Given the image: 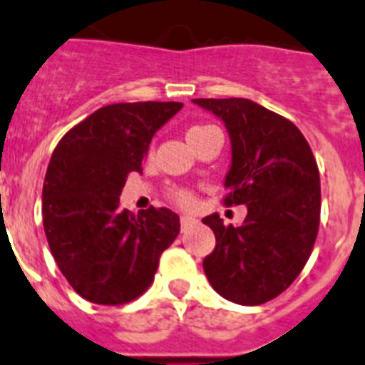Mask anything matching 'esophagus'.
<instances>
[{
    "mask_svg": "<svg viewBox=\"0 0 365 365\" xmlns=\"http://www.w3.org/2000/svg\"><path fill=\"white\" fill-rule=\"evenodd\" d=\"M180 222H182V230H185L187 226H192V224H196V218L191 217V215H182V217H180Z\"/></svg>",
    "mask_w": 365,
    "mask_h": 365,
    "instance_id": "34e87169",
    "label": "esophagus"
}]
</instances>
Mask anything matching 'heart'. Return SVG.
I'll return each instance as SVG.
<instances>
[{
	"mask_svg": "<svg viewBox=\"0 0 365 365\" xmlns=\"http://www.w3.org/2000/svg\"><path fill=\"white\" fill-rule=\"evenodd\" d=\"M209 126H191V128L187 130V141H192V139L196 138L198 134H202L204 130H207ZM174 198H176V202L182 205H191L192 204V196L189 195L187 191H178L176 195H174Z\"/></svg>",
	"mask_w": 365,
	"mask_h": 365,
	"instance_id": "1",
	"label": "heart"
}]
</instances>
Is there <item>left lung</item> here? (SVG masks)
Masks as SVG:
<instances>
[{"mask_svg": "<svg viewBox=\"0 0 365 365\" xmlns=\"http://www.w3.org/2000/svg\"><path fill=\"white\" fill-rule=\"evenodd\" d=\"M224 123L231 163L226 204L246 205L240 226L217 213L202 218L215 233L204 259L211 287L239 305H261L287 290L307 264L319 227V173L297 126L250 99H192Z\"/></svg>", "mask_w": 365, "mask_h": 365, "instance_id": "1", "label": "left lung"}]
</instances>
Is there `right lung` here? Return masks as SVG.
<instances>
[{"label": "right lung", "instance_id": "1", "mask_svg": "<svg viewBox=\"0 0 365 365\" xmlns=\"http://www.w3.org/2000/svg\"><path fill=\"white\" fill-rule=\"evenodd\" d=\"M182 103L99 108L56 145L42 191L43 230L68 283L97 305H123L150 287L160 255L180 233L167 207L121 209L128 173H143L152 138Z\"/></svg>", "mask_w": 365, "mask_h": 365}]
</instances>
